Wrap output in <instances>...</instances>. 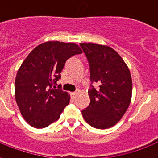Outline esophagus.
Segmentation results:
<instances>
[{
    "instance_id": "obj_1",
    "label": "esophagus",
    "mask_w": 158,
    "mask_h": 158,
    "mask_svg": "<svg viewBox=\"0 0 158 158\" xmlns=\"http://www.w3.org/2000/svg\"><path fill=\"white\" fill-rule=\"evenodd\" d=\"M77 96V92H72L71 93V96L73 98H75V96Z\"/></svg>"
}]
</instances>
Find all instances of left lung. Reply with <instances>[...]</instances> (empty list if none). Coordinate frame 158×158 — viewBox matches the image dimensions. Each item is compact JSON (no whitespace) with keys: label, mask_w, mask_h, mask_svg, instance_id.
<instances>
[{"label":"left lung","mask_w":158,"mask_h":158,"mask_svg":"<svg viewBox=\"0 0 158 158\" xmlns=\"http://www.w3.org/2000/svg\"><path fill=\"white\" fill-rule=\"evenodd\" d=\"M88 59L90 81L97 83L89 89L90 103L82 111L84 119L96 129H108L116 124L128 109L132 97L129 69L118 52L108 45L80 43Z\"/></svg>","instance_id":"8db88e82"}]
</instances>
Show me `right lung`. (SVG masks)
Returning a JSON list of instances; mask_svg holds the SVG:
<instances>
[{
	"mask_svg": "<svg viewBox=\"0 0 158 158\" xmlns=\"http://www.w3.org/2000/svg\"><path fill=\"white\" fill-rule=\"evenodd\" d=\"M82 50L75 43L44 42L29 53L18 70L15 99L23 118L29 125L41 129L60 118L70 95L52 89L61 78L66 61Z\"/></svg>",
	"mask_w": 158,
	"mask_h": 158,
	"instance_id": "add662e5",
	"label": "right lung"
}]
</instances>
